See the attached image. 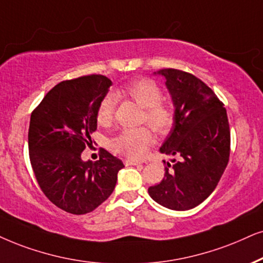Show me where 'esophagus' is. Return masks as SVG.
Returning <instances> with one entry per match:
<instances>
[{"label": "esophagus", "mask_w": 263, "mask_h": 263, "mask_svg": "<svg viewBox=\"0 0 263 263\" xmlns=\"http://www.w3.org/2000/svg\"><path fill=\"white\" fill-rule=\"evenodd\" d=\"M126 166H131V165H141V162L139 161H136V160H132V159H126V160L124 161Z\"/></svg>", "instance_id": "esophagus-1"}]
</instances>
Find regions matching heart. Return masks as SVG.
I'll return each mask as SVG.
<instances>
[{
	"mask_svg": "<svg viewBox=\"0 0 263 263\" xmlns=\"http://www.w3.org/2000/svg\"><path fill=\"white\" fill-rule=\"evenodd\" d=\"M118 96H126L143 108L142 122H147L156 134L165 135L170 131L175 121V111L171 105L161 102L162 92L156 82L149 79L131 81L118 92ZM115 95L103 97L97 109V122L102 126L110 124L116 109ZM153 135L147 127L122 129L111 139L110 145L115 152L128 158H142L153 144Z\"/></svg>",
	"mask_w": 263,
	"mask_h": 263,
	"instance_id": "b5f03b06",
	"label": "heart"
}]
</instances>
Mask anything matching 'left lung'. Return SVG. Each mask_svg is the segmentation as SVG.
<instances>
[{
	"label": "left lung",
	"instance_id": "left-lung-1",
	"mask_svg": "<svg viewBox=\"0 0 263 263\" xmlns=\"http://www.w3.org/2000/svg\"><path fill=\"white\" fill-rule=\"evenodd\" d=\"M175 107V121L160 152L175 156L160 183L148 188L154 200L184 211L201 204L218 184L231 153L223 103L200 79L177 69H161ZM165 162V161H164Z\"/></svg>",
	"mask_w": 263,
	"mask_h": 263
}]
</instances>
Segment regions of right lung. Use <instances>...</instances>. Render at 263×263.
Segmentation results:
<instances>
[{"mask_svg":"<svg viewBox=\"0 0 263 263\" xmlns=\"http://www.w3.org/2000/svg\"><path fill=\"white\" fill-rule=\"evenodd\" d=\"M110 86L103 75L62 81L31 112L28 139L35 177L43 194L69 214H88L107 200L124 167L105 149L97 161L81 159L92 144L98 105Z\"/></svg>","mask_w":263,"mask_h":263,"instance_id":"add662e5","label":"right lung"}]
</instances>
